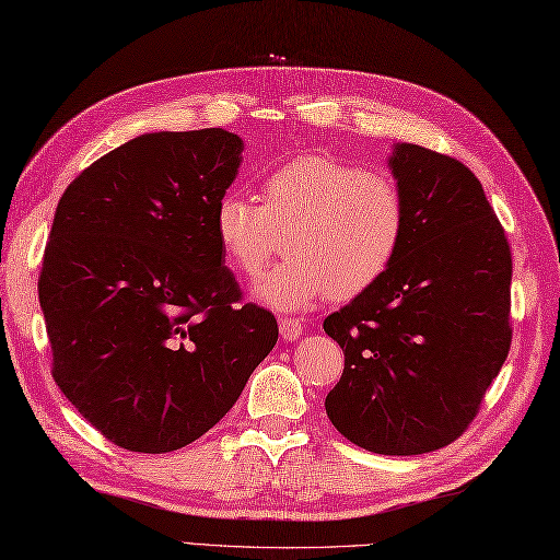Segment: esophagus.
<instances>
[{"mask_svg":"<svg viewBox=\"0 0 560 560\" xmlns=\"http://www.w3.org/2000/svg\"><path fill=\"white\" fill-rule=\"evenodd\" d=\"M304 332V323L302 318H280V335L282 339H299Z\"/></svg>","mask_w":560,"mask_h":560,"instance_id":"34e87169","label":"esophagus"}]
</instances>
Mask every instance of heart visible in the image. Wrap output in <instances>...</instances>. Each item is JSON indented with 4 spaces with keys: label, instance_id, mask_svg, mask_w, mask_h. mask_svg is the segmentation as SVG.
I'll return each instance as SVG.
<instances>
[{
    "label": "heart",
    "instance_id": "obj_1",
    "mask_svg": "<svg viewBox=\"0 0 560 560\" xmlns=\"http://www.w3.org/2000/svg\"><path fill=\"white\" fill-rule=\"evenodd\" d=\"M406 197L387 171L335 154H299L261 183V203L240 192L215 201L213 233L225 264L261 276L284 230L282 264L256 294L268 306L302 308L320 296L353 299L383 280L406 235Z\"/></svg>",
    "mask_w": 560,
    "mask_h": 560
}]
</instances>
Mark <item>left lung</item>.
<instances>
[{
	"mask_svg": "<svg viewBox=\"0 0 560 560\" xmlns=\"http://www.w3.org/2000/svg\"><path fill=\"white\" fill-rule=\"evenodd\" d=\"M408 209L397 261L323 320L345 351L325 411L373 454L458 440L511 349V247L466 163L420 144L389 159Z\"/></svg>",
	"mask_w": 560,
	"mask_h": 560,
	"instance_id": "8db88e82",
	"label": "left lung"
}]
</instances>
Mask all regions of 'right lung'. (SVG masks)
<instances>
[{
    "instance_id": "1",
    "label": "right lung",
    "mask_w": 560,
    "mask_h": 560,
    "mask_svg": "<svg viewBox=\"0 0 560 560\" xmlns=\"http://www.w3.org/2000/svg\"><path fill=\"white\" fill-rule=\"evenodd\" d=\"M240 154L221 128L140 135L80 173L54 213L37 282L54 383L128 452L199 440L278 342L213 233Z\"/></svg>"
}]
</instances>
